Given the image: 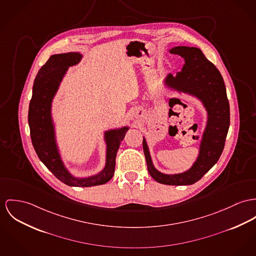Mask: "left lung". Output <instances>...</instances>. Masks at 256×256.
<instances>
[{
	"label": "left lung",
	"instance_id": "obj_1",
	"mask_svg": "<svg viewBox=\"0 0 256 256\" xmlns=\"http://www.w3.org/2000/svg\"><path fill=\"white\" fill-rule=\"evenodd\" d=\"M185 60L180 72L168 74V88L193 94L200 99L208 111V124L200 146V155L193 166L179 174H164L154 168L146 140L143 151L150 176L166 185H191L198 181L216 164L222 154L230 126V107L223 78L216 67L198 48L176 46L170 50Z\"/></svg>",
	"mask_w": 256,
	"mask_h": 256
}]
</instances>
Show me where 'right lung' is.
Listing matches in <instances>:
<instances>
[{
	"label": "right lung",
	"instance_id": "obj_1",
	"mask_svg": "<svg viewBox=\"0 0 256 256\" xmlns=\"http://www.w3.org/2000/svg\"><path fill=\"white\" fill-rule=\"evenodd\" d=\"M80 58L82 54L79 52L54 54L40 67L34 80L33 94L29 104L28 122L33 147L42 162L52 174L69 186L90 187L105 184L114 176L116 155L128 128L124 126L105 132L107 143L106 166L98 174L88 178H75L65 168L56 142L50 108L52 98L68 67L79 63Z\"/></svg>",
	"mask_w": 256,
	"mask_h": 256
}]
</instances>
